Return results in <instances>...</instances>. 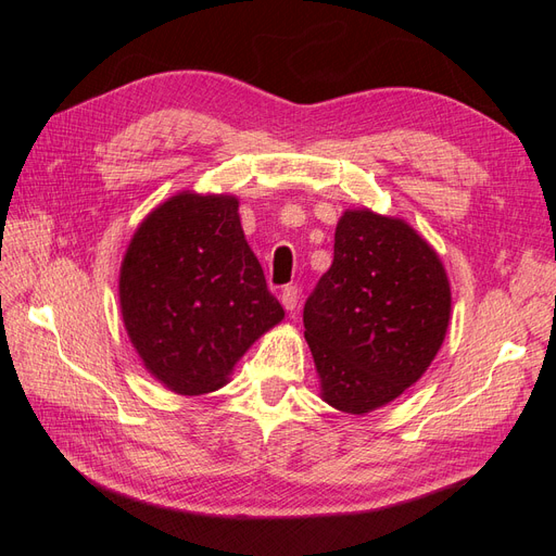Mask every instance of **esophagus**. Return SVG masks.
I'll use <instances>...</instances> for the list:
<instances>
[{
  "label": "esophagus",
  "instance_id": "esophagus-1",
  "mask_svg": "<svg viewBox=\"0 0 556 556\" xmlns=\"http://www.w3.org/2000/svg\"><path fill=\"white\" fill-rule=\"evenodd\" d=\"M280 304H282L285 311H294V308H296V304H299V292H296L294 285H288V288H285V290L280 292Z\"/></svg>",
  "mask_w": 556,
  "mask_h": 556
}]
</instances>
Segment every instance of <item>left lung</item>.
I'll return each mask as SVG.
<instances>
[{"mask_svg": "<svg viewBox=\"0 0 556 556\" xmlns=\"http://www.w3.org/2000/svg\"><path fill=\"white\" fill-rule=\"evenodd\" d=\"M450 306L443 262L408 223L345 211L333 262L304 306L319 394L350 415L401 396L441 350Z\"/></svg>", "mask_w": 556, "mask_h": 556, "instance_id": "8db88e82", "label": "left lung"}]
</instances>
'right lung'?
I'll list each match as a JSON object with an SVG mask.
<instances>
[{
    "mask_svg": "<svg viewBox=\"0 0 556 556\" xmlns=\"http://www.w3.org/2000/svg\"><path fill=\"white\" fill-rule=\"evenodd\" d=\"M131 345L182 396L220 390L245 350L285 317L231 194L180 192L134 231L121 266Z\"/></svg>",
    "mask_w": 556,
    "mask_h": 556,
    "instance_id": "obj_1",
    "label": "right lung"
}]
</instances>
